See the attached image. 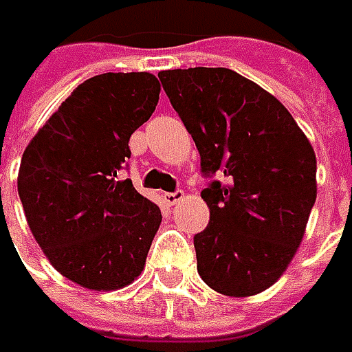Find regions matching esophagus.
Masks as SVG:
<instances>
[{
  "label": "esophagus",
  "mask_w": 352,
  "mask_h": 352,
  "mask_svg": "<svg viewBox=\"0 0 352 352\" xmlns=\"http://www.w3.org/2000/svg\"><path fill=\"white\" fill-rule=\"evenodd\" d=\"M182 197H184L182 190H176V192H166V194H164V201H166L168 206H174V204H178Z\"/></svg>",
  "instance_id": "esophagus-1"
}]
</instances>
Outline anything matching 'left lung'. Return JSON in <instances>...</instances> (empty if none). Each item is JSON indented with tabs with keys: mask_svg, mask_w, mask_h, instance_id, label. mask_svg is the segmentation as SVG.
Listing matches in <instances>:
<instances>
[{
	"mask_svg": "<svg viewBox=\"0 0 352 352\" xmlns=\"http://www.w3.org/2000/svg\"><path fill=\"white\" fill-rule=\"evenodd\" d=\"M196 142L210 225L194 235L197 272L225 296L276 282L304 239L316 204V153L274 96L229 68L158 74Z\"/></svg>",
	"mask_w": 352,
	"mask_h": 352,
	"instance_id": "8db88e82",
	"label": "left lung"
}]
</instances>
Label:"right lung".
I'll return each instance as SVG.
<instances>
[{"label": "right lung", "instance_id": "1", "mask_svg": "<svg viewBox=\"0 0 352 352\" xmlns=\"http://www.w3.org/2000/svg\"><path fill=\"white\" fill-rule=\"evenodd\" d=\"M148 72H107L80 84L21 158L27 223L50 264L89 290H117L141 274L162 213L131 180L129 139L155 113Z\"/></svg>", "mask_w": 352, "mask_h": 352}]
</instances>
